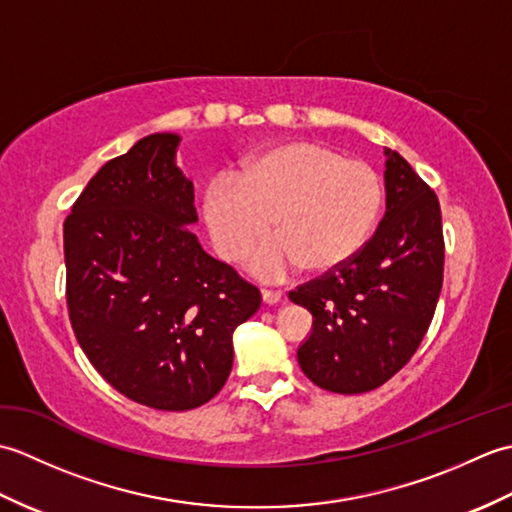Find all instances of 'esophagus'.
<instances>
[{
	"instance_id": "1",
	"label": "esophagus",
	"mask_w": 512,
	"mask_h": 512,
	"mask_svg": "<svg viewBox=\"0 0 512 512\" xmlns=\"http://www.w3.org/2000/svg\"><path fill=\"white\" fill-rule=\"evenodd\" d=\"M281 290H270V288H262V299L264 303H268V306H273V303H279L281 301Z\"/></svg>"
}]
</instances>
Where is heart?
<instances>
[{
    "mask_svg": "<svg viewBox=\"0 0 512 512\" xmlns=\"http://www.w3.org/2000/svg\"><path fill=\"white\" fill-rule=\"evenodd\" d=\"M383 182L372 165L343 158L319 143H279L248 156L237 178H220L204 193L202 213L217 255L237 262L266 237L255 268L281 275L299 266L325 275L367 244L383 209Z\"/></svg>",
    "mask_w": 512,
    "mask_h": 512,
    "instance_id": "heart-1",
    "label": "heart"
}]
</instances>
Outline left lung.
Wrapping results in <instances>:
<instances>
[{"mask_svg": "<svg viewBox=\"0 0 512 512\" xmlns=\"http://www.w3.org/2000/svg\"><path fill=\"white\" fill-rule=\"evenodd\" d=\"M385 156V217L372 239L345 266L288 295L314 319L297 350L303 374L334 394H363L400 372L442 290L438 195L396 151Z\"/></svg>", "mask_w": 512, "mask_h": 512, "instance_id": "left-lung-1", "label": "left lung"}]
</instances>
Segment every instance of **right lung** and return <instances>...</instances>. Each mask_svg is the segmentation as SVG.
Listing matches in <instances>:
<instances>
[{
  "mask_svg": "<svg viewBox=\"0 0 512 512\" xmlns=\"http://www.w3.org/2000/svg\"><path fill=\"white\" fill-rule=\"evenodd\" d=\"M178 134H151L99 169L63 224L65 299L81 350L129 400L187 411L233 367V330L259 290L204 253Z\"/></svg>",
  "mask_w": 512,
  "mask_h": 512,
  "instance_id": "add662e5",
  "label": "right lung"
}]
</instances>
